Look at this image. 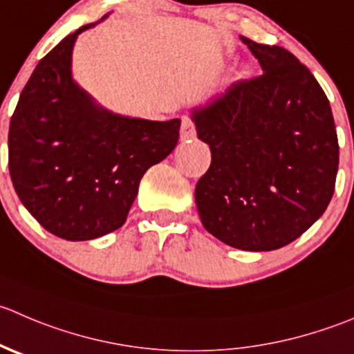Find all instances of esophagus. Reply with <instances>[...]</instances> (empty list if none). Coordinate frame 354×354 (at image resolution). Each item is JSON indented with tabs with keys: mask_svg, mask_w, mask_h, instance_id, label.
<instances>
[{
	"mask_svg": "<svg viewBox=\"0 0 354 354\" xmlns=\"http://www.w3.org/2000/svg\"><path fill=\"white\" fill-rule=\"evenodd\" d=\"M195 135H197V131H195V126L194 122H192V119L183 118V121H181V131H180L181 142H190V140L195 138Z\"/></svg>",
	"mask_w": 354,
	"mask_h": 354,
	"instance_id": "1",
	"label": "esophagus"
}]
</instances>
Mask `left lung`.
Instances as JSON below:
<instances>
[{
	"label": "left lung",
	"instance_id": "left-lung-1",
	"mask_svg": "<svg viewBox=\"0 0 354 354\" xmlns=\"http://www.w3.org/2000/svg\"><path fill=\"white\" fill-rule=\"evenodd\" d=\"M263 74L194 109L211 166L197 181L211 235L242 250H275L303 235L334 195L339 143L315 75L282 46L240 37Z\"/></svg>",
	"mask_w": 354,
	"mask_h": 354
}]
</instances>
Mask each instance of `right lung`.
<instances>
[{
	"instance_id": "add662e5",
	"label": "right lung",
	"mask_w": 354,
	"mask_h": 354,
	"mask_svg": "<svg viewBox=\"0 0 354 354\" xmlns=\"http://www.w3.org/2000/svg\"><path fill=\"white\" fill-rule=\"evenodd\" d=\"M93 26L79 27L41 58L8 131L20 202L44 230L74 242L124 225L143 174L173 152L181 124L112 114L75 84L72 48Z\"/></svg>"
}]
</instances>
